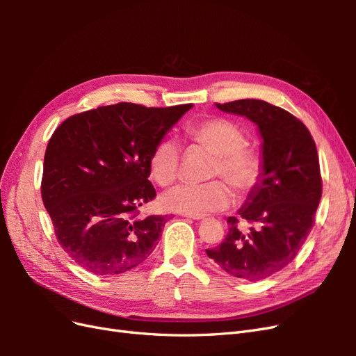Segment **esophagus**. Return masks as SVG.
I'll return each mask as SVG.
<instances>
[{"label":"esophagus","instance_id":"obj_1","mask_svg":"<svg viewBox=\"0 0 356 356\" xmlns=\"http://www.w3.org/2000/svg\"><path fill=\"white\" fill-rule=\"evenodd\" d=\"M184 217H186V218H191V220H196V221H199V220H203V218H204V215H196V213H184Z\"/></svg>","mask_w":356,"mask_h":356}]
</instances>
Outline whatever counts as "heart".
Wrapping results in <instances>:
<instances>
[{
  "label": "heart",
  "mask_w": 356,
  "mask_h": 356,
  "mask_svg": "<svg viewBox=\"0 0 356 356\" xmlns=\"http://www.w3.org/2000/svg\"><path fill=\"white\" fill-rule=\"evenodd\" d=\"M187 134L196 144L215 154L209 178L224 179L239 196L250 195L258 186L263 174L261 159L254 149L243 147L246 139L238 124L225 118H208L191 124ZM179 157L178 144L172 139H161L149 154V177L161 187L174 184L179 174ZM223 181L181 184L165 193L161 203L166 209L182 213L203 215L224 211L232 204L233 193Z\"/></svg>",
  "instance_id": "1"
}]
</instances>
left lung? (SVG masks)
I'll list each match as a JSON object with an SVG mask.
<instances>
[{
  "instance_id": "1",
  "label": "left lung",
  "mask_w": 356,
  "mask_h": 356,
  "mask_svg": "<svg viewBox=\"0 0 356 356\" xmlns=\"http://www.w3.org/2000/svg\"><path fill=\"white\" fill-rule=\"evenodd\" d=\"M215 105L257 124L263 174L238 211L251 227L243 230L238 217H229L225 239L207 254L229 275L257 282L293 261L314 227L322 196L316 145L298 118L266 101Z\"/></svg>"
}]
</instances>
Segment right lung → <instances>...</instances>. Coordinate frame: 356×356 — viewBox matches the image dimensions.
Returning a JSON list of instances; mask_svg holds the SVG:
<instances>
[{
	"label": "right lung",
	"instance_id": "add662e5",
	"mask_svg": "<svg viewBox=\"0 0 356 356\" xmlns=\"http://www.w3.org/2000/svg\"><path fill=\"white\" fill-rule=\"evenodd\" d=\"M191 106H99L71 115L51 135L41 197L59 245L80 267L118 275L154 251L166 217L138 218V208L156 197L149 154Z\"/></svg>",
	"mask_w": 356,
	"mask_h": 356
}]
</instances>
